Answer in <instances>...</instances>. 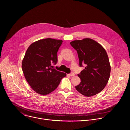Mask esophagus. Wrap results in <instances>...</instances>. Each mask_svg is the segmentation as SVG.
Instances as JSON below:
<instances>
[{
	"instance_id": "obj_1",
	"label": "esophagus",
	"mask_w": 130,
	"mask_h": 130,
	"mask_svg": "<svg viewBox=\"0 0 130 130\" xmlns=\"http://www.w3.org/2000/svg\"><path fill=\"white\" fill-rule=\"evenodd\" d=\"M69 75L71 76H74V73L73 72H71L69 74Z\"/></svg>"
}]
</instances>
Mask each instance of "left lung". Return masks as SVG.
I'll return each instance as SVG.
<instances>
[{
    "label": "left lung",
    "instance_id": "left-lung-1",
    "mask_svg": "<svg viewBox=\"0 0 130 130\" xmlns=\"http://www.w3.org/2000/svg\"><path fill=\"white\" fill-rule=\"evenodd\" d=\"M70 44L77 51L79 66H85L78 74L81 82L75 86L76 89L87 97L99 93L106 86L110 75L111 67L105 50L89 38L75 40Z\"/></svg>",
    "mask_w": 130,
    "mask_h": 130
}]
</instances>
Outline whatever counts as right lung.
<instances>
[{
  "label": "right lung",
  "mask_w": 130,
  "mask_h": 130,
  "mask_svg": "<svg viewBox=\"0 0 130 130\" xmlns=\"http://www.w3.org/2000/svg\"><path fill=\"white\" fill-rule=\"evenodd\" d=\"M60 40L47 38L38 40L28 48L22 60V69L27 82L37 93L47 95L54 91L66 73L52 68L56 64Z\"/></svg>",
  "instance_id": "obj_1"
}]
</instances>
